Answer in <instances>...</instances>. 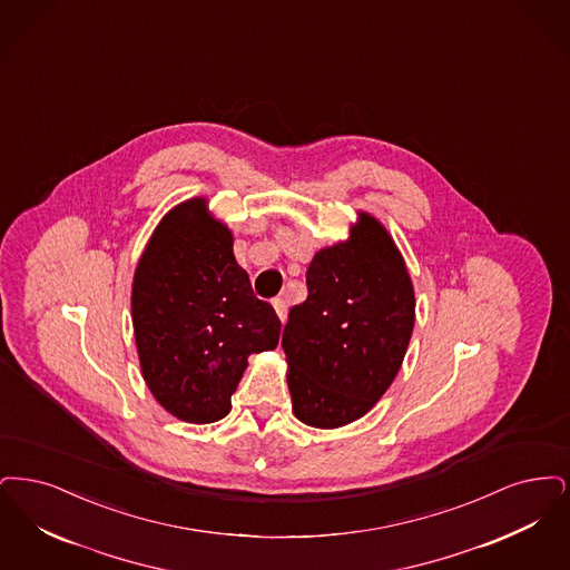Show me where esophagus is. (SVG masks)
I'll list each match as a JSON object with an SVG mask.
<instances>
[{"mask_svg":"<svg viewBox=\"0 0 570 570\" xmlns=\"http://www.w3.org/2000/svg\"><path fill=\"white\" fill-rule=\"evenodd\" d=\"M274 311H276V315H278V320L281 322H285V317H287V302L283 299V297H276L273 302Z\"/></svg>","mask_w":570,"mask_h":570,"instance_id":"esophagus-1","label":"esophagus"}]
</instances>
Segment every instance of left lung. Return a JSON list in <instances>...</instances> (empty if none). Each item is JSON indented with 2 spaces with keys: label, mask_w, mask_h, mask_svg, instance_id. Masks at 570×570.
<instances>
[{
  "label": "left lung",
  "mask_w": 570,
  "mask_h": 570,
  "mask_svg": "<svg viewBox=\"0 0 570 570\" xmlns=\"http://www.w3.org/2000/svg\"><path fill=\"white\" fill-rule=\"evenodd\" d=\"M306 287L281 341L294 413L313 428H341L366 415L396 379L415 294L394 240L366 213L347 243L313 257Z\"/></svg>",
  "instance_id": "8db88e82"
}]
</instances>
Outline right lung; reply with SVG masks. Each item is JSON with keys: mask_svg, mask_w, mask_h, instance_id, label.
<instances>
[{"mask_svg": "<svg viewBox=\"0 0 570 570\" xmlns=\"http://www.w3.org/2000/svg\"><path fill=\"white\" fill-rule=\"evenodd\" d=\"M232 247L204 199H189L157 225L134 276L142 376L157 402L189 423L223 420L248 355L278 345L281 320L253 294Z\"/></svg>", "mask_w": 570, "mask_h": 570, "instance_id": "right-lung-1", "label": "right lung"}]
</instances>
